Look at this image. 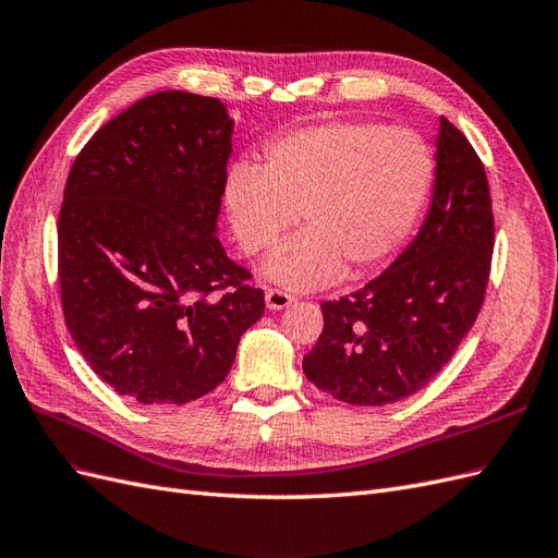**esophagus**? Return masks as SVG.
<instances>
[{"mask_svg": "<svg viewBox=\"0 0 558 558\" xmlns=\"http://www.w3.org/2000/svg\"><path fill=\"white\" fill-rule=\"evenodd\" d=\"M290 304H294V294L284 292V290H276V288L266 290V306L270 311H282V308H288Z\"/></svg>", "mask_w": 558, "mask_h": 558, "instance_id": "34e87169", "label": "esophagus"}]
</instances>
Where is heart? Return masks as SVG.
I'll return each instance as SVG.
<instances>
[{"instance_id": "b5f03b06", "label": "heart", "mask_w": 558, "mask_h": 558, "mask_svg": "<svg viewBox=\"0 0 558 558\" xmlns=\"http://www.w3.org/2000/svg\"><path fill=\"white\" fill-rule=\"evenodd\" d=\"M433 180L435 158L418 133L329 121L270 142L264 166L233 163L225 201L250 257L274 247L301 213L306 229L276 250L266 274L304 290L384 264L411 231Z\"/></svg>"}]
</instances>
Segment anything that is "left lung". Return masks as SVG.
<instances>
[{
  "instance_id": "1",
  "label": "left lung",
  "mask_w": 558,
  "mask_h": 558,
  "mask_svg": "<svg viewBox=\"0 0 558 558\" xmlns=\"http://www.w3.org/2000/svg\"><path fill=\"white\" fill-rule=\"evenodd\" d=\"M493 241L482 158L441 117L435 196L423 229L362 290L323 301L325 327L304 357L306 378L355 407L392 404L425 388L482 311Z\"/></svg>"
}]
</instances>
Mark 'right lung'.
I'll return each instance as SVG.
<instances>
[{"label": "right lung", "mask_w": 558, "mask_h": 558, "mask_svg": "<svg viewBox=\"0 0 558 558\" xmlns=\"http://www.w3.org/2000/svg\"><path fill=\"white\" fill-rule=\"evenodd\" d=\"M233 121L161 90L74 158L58 215L60 304L76 348L140 404H186L227 378L264 290L217 241Z\"/></svg>", "instance_id": "add662e5"}]
</instances>
